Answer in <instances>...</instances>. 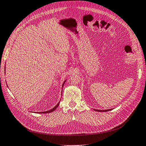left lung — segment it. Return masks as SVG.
I'll list each match as a JSON object with an SVG mask.
<instances>
[{
  "instance_id": "1",
  "label": "left lung",
  "mask_w": 146,
  "mask_h": 146,
  "mask_svg": "<svg viewBox=\"0 0 146 146\" xmlns=\"http://www.w3.org/2000/svg\"><path fill=\"white\" fill-rule=\"evenodd\" d=\"M110 110L109 109V110H96L97 111H110Z\"/></svg>"
}]
</instances>
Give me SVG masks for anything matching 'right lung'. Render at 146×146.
Listing matches in <instances>:
<instances>
[{
	"label": "right lung",
	"mask_w": 146,
	"mask_h": 146,
	"mask_svg": "<svg viewBox=\"0 0 146 146\" xmlns=\"http://www.w3.org/2000/svg\"><path fill=\"white\" fill-rule=\"evenodd\" d=\"M65 81H66V80H65V81L64 82V83H63V84H62V87H63V86H64V84H65ZM59 102H59L58 104H57V105H56L54 108H53V109H51V110H48V111H43V112H37V113H50V112H52V111H53L54 110H55L56 109V108L58 107V106L59 105Z\"/></svg>",
	"instance_id": "1"
}]
</instances>
